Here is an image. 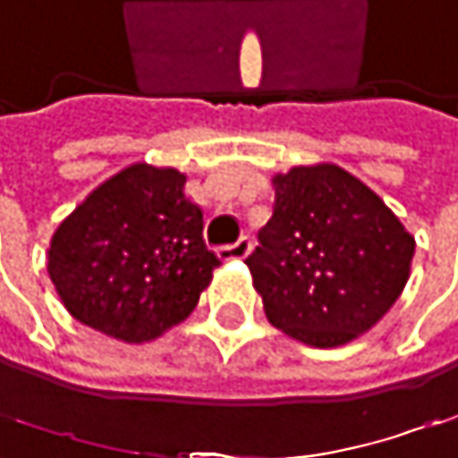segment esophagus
I'll return each mask as SVG.
<instances>
[{
	"label": "esophagus",
	"instance_id": "esophagus-1",
	"mask_svg": "<svg viewBox=\"0 0 458 458\" xmlns=\"http://www.w3.org/2000/svg\"><path fill=\"white\" fill-rule=\"evenodd\" d=\"M250 248H253V242L248 237H240L234 245H221L218 248V259L221 261H240V259H245L250 253Z\"/></svg>",
	"mask_w": 458,
	"mask_h": 458
}]
</instances>
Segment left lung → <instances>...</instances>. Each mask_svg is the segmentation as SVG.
Instances as JSON below:
<instances>
[{"label": "left lung", "instance_id": "obj_1", "mask_svg": "<svg viewBox=\"0 0 458 458\" xmlns=\"http://www.w3.org/2000/svg\"><path fill=\"white\" fill-rule=\"evenodd\" d=\"M272 218L245 259L272 327L335 348L372 329L403 294L416 240L337 164L275 175Z\"/></svg>", "mask_w": 458, "mask_h": 458}]
</instances>
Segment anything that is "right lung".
I'll return each mask as SVG.
<instances>
[{
  "label": "right lung",
  "mask_w": 458,
  "mask_h": 458,
  "mask_svg": "<svg viewBox=\"0 0 458 458\" xmlns=\"http://www.w3.org/2000/svg\"><path fill=\"white\" fill-rule=\"evenodd\" d=\"M183 186L186 175L173 166L131 164L59 224L47 275L81 324L145 343L197 308L221 261Z\"/></svg>",
  "instance_id": "right-lung-1"
}]
</instances>
